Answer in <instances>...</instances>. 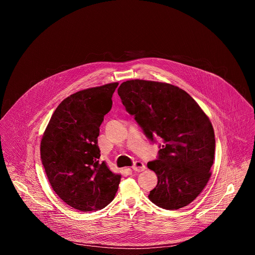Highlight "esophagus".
Wrapping results in <instances>:
<instances>
[{
    "instance_id": "1",
    "label": "esophagus",
    "mask_w": 255,
    "mask_h": 255,
    "mask_svg": "<svg viewBox=\"0 0 255 255\" xmlns=\"http://www.w3.org/2000/svg\"><path fill=\"white\" fill-rule=\"evenodd\" d=\"M132 169L134 171H138V172L143 171L145 169V164L142 161H135L134 164L132 165Z\"/></svg>"
}]
</instances>
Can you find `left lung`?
Here are the masks:
<instances>
[{
  "mask_svg": "<svg viewBox=\"0 0 255 255\" xmlns=\"http://www.w3.org/2000/svg\"><path fill=\"white\" fill-rule=\"evenodd\" d=\"M118 95L145 136L163 141L157 158L147 163L158 179L148 198L166 210L189 205L211 176L215 134L209 118L187 92L169 84L131 80Z\"/></svg>",
  "mask_w": 255,
  "mask_h": 255,
  "instance_id": "1",
  "label": "left lung"
}]
</instances>
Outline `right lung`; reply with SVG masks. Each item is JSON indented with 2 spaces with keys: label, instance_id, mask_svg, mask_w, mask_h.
Instances as JSON below:
<instances>
[{
  "label": "right lung",
  "instance_id": "obj_1",
  "mask_svg": "<svg viewBox=\"0 0 255 255\" xmlns=\"http://www.w3.org/2000/svg\"><path fill=\"white\" fill-rule=\"evenodd\" d=\"M118 83L80 91L64 99L45 129L40 154L49 183L68 206L92 212L110 204L121 175L100 162L98 136L112 108Z\"/></svg>",
  "mask_w": 255,
  "mask_h": 255
}]
</instances>
